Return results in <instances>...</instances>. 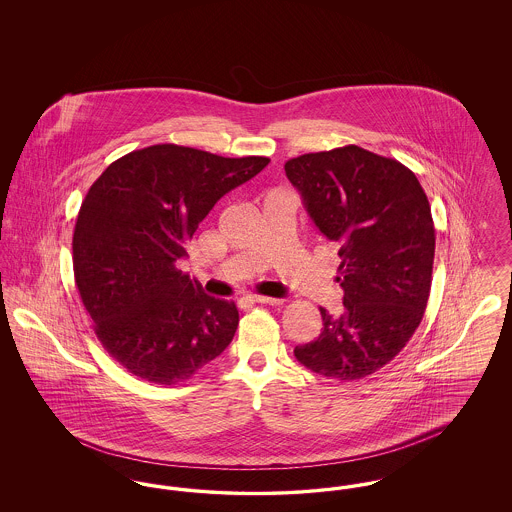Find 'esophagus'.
<instances>
[{
    "label": "esophagus",
    "instance_id": "1",
    "mask_svg": "<svg viewBox=\"0 0 512 512\" xmlns=\"http://www.w3.org/2000/svg\"><path fill=\"white\" fill-rule=\"evenodd\" d=\"M245 299H247V301H251V303H261V305H280V303H282V299L267 297V295H255V293L245 295Z\"/></svg>",
    "mask_w": 512,
    "mask_h": 512
}]
</instances>
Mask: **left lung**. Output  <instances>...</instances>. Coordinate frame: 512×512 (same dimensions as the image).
Masks as SVG:
<instances>
[{
	"instance_id": "obj_1",
	"label": "left lung",
	"mask_w": 512,
	"mask_h": 512,
	"mask_svg": "<svg viewBox=\"0 0 512 512\" xmlns=\"http://www.w3.org/2000/svg\"><path fill=\"white\" fill-rule=\"evenodd\" d=\"M284 169L338 247L343 290L340 317L320 307L324 328L295 359L332 380H361L388 365L424 317L436 251L428 197L411 169L359 146L305 153Z\"/></svg>"
}]
</instances>
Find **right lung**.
Returning <instances> with one entry per match:
<instances>
[{
	"label": "right lung",
	"mask_w": 512,
	"mask_h": 512,
	"mask_svg": "<svg viewBox=\"0 0 512 512\" xmlns=\"http://www.w3.org/2000/svg\"><path fill=\"white\" fill-rule=\"evenodd\" d=\"M270 163L176 144L126 153L84 197L74 224V282L105 351L142 380L172 386L234 338V301L176 268L220 197Z\"/></svg>",
	"instance_id": "right-lung-1"
}]
</instances>
